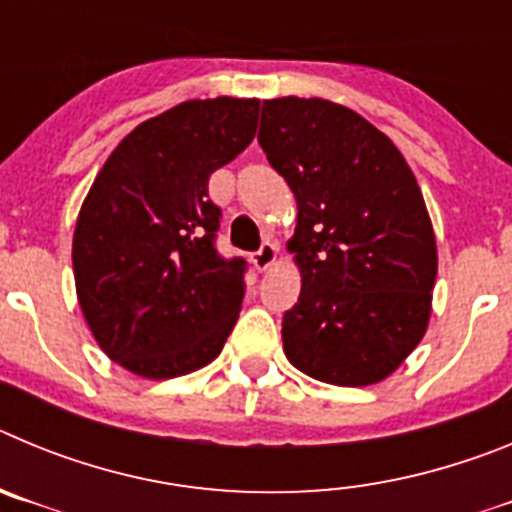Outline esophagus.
Masks as SVG:
<instances>
[{
  "mask_svg": "<svg viewBox=\"0 0 512 512\" xmlns=\"http://www.w3.org/2000/svg\"><path fill=\"white\" fill-rule=\"evenodd\" d=\"M277 253H279L277 243L266 241L264 246L259 248V251L253 253V259H251L253 266H256V269H259V271H266L271 264H274V261H277Z\"/></svg>",
  "mask_w": 512,
  "mask_h": 512,
  "instance_id": "1",
  "label": "esophagus"
}]
</instances>
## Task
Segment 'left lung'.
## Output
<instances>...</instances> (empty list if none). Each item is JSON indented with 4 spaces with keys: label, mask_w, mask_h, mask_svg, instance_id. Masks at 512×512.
<instances>
[{
    "label": "left lung",
    "mask_w": 512,
    "mask_h": 512,
    "mask_svg": "<svg viewBox=\"0 0 512 512\" xmlns=\"http://www.w3.org/2000/svg\"><path fill=\"white\" fill-rule=\"evenodd\" d=\"M259 143L297 200L284 354L320 382H382L431 320L438 253L415 174L372 122L318 97L266 99Z\"/></svg>",
    "instance_id": "left-lung-1"
}]
</instances>
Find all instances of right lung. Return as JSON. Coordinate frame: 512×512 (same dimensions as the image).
Here are the masks:
<instances>
[{
    "mask_svg": "<svg viewBox=\"0 0 512 512\" xmlns=\"http://www.w3.org/2000/svg\"><path fill=\"white\" fill-rule=\"evenodd\" d=\"M259 99H189L140 122L104 161L74 230V279L94 341L146 379L210 364L243 302V259L215 248L210 174L256 135Z\"/></svg>",
    "mask_w": 512,
    "mask_h": 512,
    "instance_id": "1",
    "label": "right lung"
}]
</instances>
